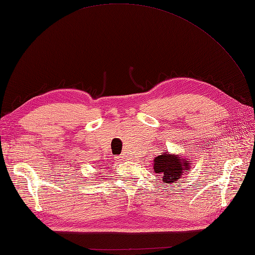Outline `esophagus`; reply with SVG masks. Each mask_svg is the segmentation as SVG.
Wrapping results in <instances>:
<instances>
[{
    "label": "esophagus",
    "mask_w": 255,
    "mask_h": 255,
    "mask_svg": "<svg viewBox=\"0 0 255 255\" xmlns=\"http://www.w3.org/2000/svg\"><path fill=\"white\" fill-rule=\"evenodd\" d=\"M117 161H118V162H124V161H125V156H124V155L117 156Z\"/></svg>",
    "instance_id": "esophagus-1"
}]
</instances>
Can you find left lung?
I'll list each match as a JSON object with an SVG mask.
<instances>
[{"label": "left lung", "instance_id": "obj_1", "mask_svg": "<svg viewBox=\"0 0 255 255\" xmlns=\"http://www.w3.org/2000/svg\"><path fill=\"white\" fill-rule=\"evenodd\" d=\"M183 158H180L178 155L169 154V153H162V155L156 156L154 158V165L153 168L156 174L163 178L165 185L177 182L183 173L189 171L188 159L182 162Z\"/></svg>", "mask_w": 255, "mask_h": 255}]
</instances>
